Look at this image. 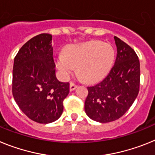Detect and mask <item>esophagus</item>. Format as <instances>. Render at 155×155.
Segmentation results:
<instances>
[{
	"mask_svg": "<svg viewBox=\"0 0 155 155\" xmlns=\"http://www.w3.org/2000/svg\"><path fill=\"white\" fill-rule=\"evenodd\" d=\"M76 87H77V85H76V83H74L73 82H70V85H69L70 91H74V90H75Z\"/></svg>",
	"mask_w": 155,
	"mask_h": 155,
	"instance_id": "1",
	"label": "esophagus"
}]
</instances>
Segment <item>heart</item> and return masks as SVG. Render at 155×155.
Segmentation results:
<instances>
[{
	"label": "heart",
	"instance_id": "heart-1",
	"mask_svg": "<svg viewBox=\"0 0 155 155\" xmlns=\"http://www.w3.org/2000/svg\"><path fill=\"white\" fill-rule=\"evenodd\" d=\"M115 50L111 44L91 40L72 46L65 54H58L56 66L64 77H68L75 67L83 79L92 82L101 79L109 72L115 60Z\"/></svg>",
	"mask_w": 155,
	"mask_h": 155
}]
</instances>
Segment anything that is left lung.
Here are the masks:
<instances>
[{"mask_svg":"<svg viewBox=\"0 0 155 155\" xmlns=\"http://www.w3.org/2000/svg\"><path fill=\"white\" fill-rule=\"evenodd\" d=\"M115 64L104 79L87 87L85 111L99 122L117 120L130 109L140 91V68L134 50L117 37Z\"/></svg>","mask_w":155,"mask_h":155,"instance_id":"obj_1","label":"left lung"}]
</instances>
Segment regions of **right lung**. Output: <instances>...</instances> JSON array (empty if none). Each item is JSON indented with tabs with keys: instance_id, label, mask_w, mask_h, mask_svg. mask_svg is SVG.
Returning a JSON list of instances; mask_svg holds the SVG:
<instances>
[{
	"instance_id": "obj_1",
	"label": "right lung",
	"mask_w": 155,
	"mask_h": 155,
	"mask_svg": "<svg viewBox=\"0 0 155 155\" xmlns=\"http://www.w3.org/2000/svg\"><path fill=\"white\" fill-rule=\"evenodd\" d=\"M52 36L42 33L25 43L15 57L12 94L21 111L38 123H51L60 118L69 83L55 76Z\"/></svg>"
}]
</instances>
